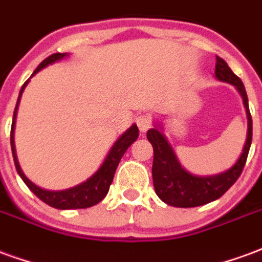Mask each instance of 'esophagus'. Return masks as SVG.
I'll return each mask as SVG.
<instances>
[{
    "instance_id": "esophagus-1",
    "label": "esophagus",
    "mask_w": 262,
    "mask_h": 262,
    "mask_svg": "<svg viewBox=\"0 0 262 262\" xmlns=\"http://www.w3.org/2000/svg\"><path fill=\"white\" fill-rule=\"evenodd\" d=\"M137 126H139V130L144 133V132H147L150 129V126H151V119H150V116L147 115H142V116H139L136 120Z\"/></svg>"
}]
</instances>
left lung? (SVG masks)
<instances>
[{"label": "left lung", "mask_w": 262, "mask_h": 262, "mask_svg": "<svg viewBox=\"0 0 262 262\" xmlns=\"http://www.w3.org/2000/svg\"><path fill=\"white\" fill-rule=\"evenodd\" d=\"M214 77L219 81L236 86L242 95L243 103L247 114V139L240 157L229 170L216 176H195L181 165L177 159L167 137L163 133L161 123H154L153 129L147 132L148 142L154 150L153 159V184L157 196L167 205L176 208H195L219 199L229 188L237 181L242 174L247 160L251 137H253V120L248 109V98L242 80L237 77L225 60L216 56Z\"/></svg>", "instance_id": "obj_1"}]
</instances>
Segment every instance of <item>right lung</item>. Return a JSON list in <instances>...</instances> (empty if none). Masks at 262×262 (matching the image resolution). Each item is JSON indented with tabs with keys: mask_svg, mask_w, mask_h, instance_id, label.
<instances>
[{
	"mask_svg": "<svg viewBox=\"0 0 262 262\" xmlns=\"http://www.w3.org/2000/svg\"><path fill=\"white\" fill-rule=\"evenodd\" d=\"M66 57H69V53H54L52 56H49L48 59L43 60L42 63L37 66V69L33 71L32 77L36 74V73H39L42 69H45V67L53 64L56 61L66 59ZM29 80L26 81L25 84L22 85V88H20L19 97H18L16 106H15L14 111L12 126H11V148H12V156H14L15 168H16L18 174L22 178V181L25 182L32 192L35 193L40 201L48 203L49 206L56 209H61V210H66V209L91 208V206L99 203L103 198L106 196L109 187H111V184L114 181L115 171L118 168L120 159L123 157L126 150L130 147L132 143L137 140V137H139V129H137L136 123H133L127 130L123 132L116 139V142L112 144V147L109 148L108 154H106V157L102 161V164L99 165V168L88 180H85L84 182H81V184H78V185H75L73 188L63 189V191H49V189H43V188L37 187L36 184H33L25 176V172L20 168L19 161H18V157H16V150H15V120H16V115H18V106H19L20 97H22V94L25 91Z\"/></svg>",
	"mask_w": 262,
	"mask_h": 262,
	"instance_id": "1",
	"label": "right lung"
}]
</instances>
